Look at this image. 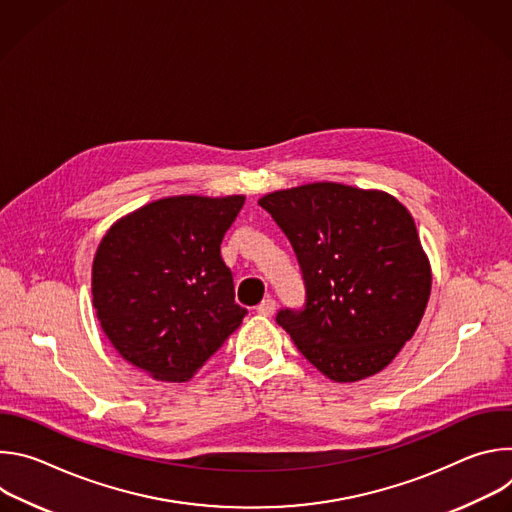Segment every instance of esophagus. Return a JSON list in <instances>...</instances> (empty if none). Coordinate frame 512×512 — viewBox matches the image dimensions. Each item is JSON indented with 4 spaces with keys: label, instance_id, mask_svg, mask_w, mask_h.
Instances as JSON below:
<instances>
[{
    "label": "esophagus",
    "instance_id": "obj_1",
    "mask_svg": "<svg viewBox=\"0 0 512 512\" xmlns=\"http://www.w3.org/2000/svg\"><path fill=\"white\" fill-rule=\"evenodd\" d=\"M257 314H261V316H273L275 314V300L273 298H267V300H263L259 306H257Z\"/></svg>",
    "mask_w": 512,
    "mask_h": 512
}]
</instances>
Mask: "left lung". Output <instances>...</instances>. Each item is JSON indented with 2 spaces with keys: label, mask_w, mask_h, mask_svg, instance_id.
Segmentation results:
<instances>
[{
  "label": "left lung",
  "mask_w": 512,
  "mask_h": 512,
  "mask_svg": "<svg viewBox=\"0 0 512 512\" xmlns=\"http://www.w3.org/2000/svg\"><path fill=\"white\" fill-rule=\"evenodd\" d=\"M296 251L304 310L277 324L336 383L381 373L415 334L431 267L413 216L389 192L312 182L259 198Z\"/></svg>",
  "instance_id": "8db88e82"
}]
</instances>
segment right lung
Returning <instances> with one entry per match:
<instances>
[{"instance_id":"right-lung-1","label":"right lung","mask_w":512,"mask_h":512,"mask_svg":"<svg viewBox=\"0 0 512 512\" xmlns=\"http://www.w3.org/2000/svg\"><path fill=\"white\" fill-rule=\"evenodd\" d=\"M245 196H168L105 233L93 259V306L113 348L156 381L184 383L241 326L221 257Z\"/></svg>"}]
</instances>
